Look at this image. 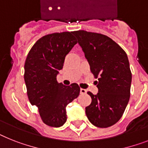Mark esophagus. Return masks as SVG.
I'll return each instance as SVG.
<instances>
[{"mask_svg":"<svg viewBox=\"0 0 148 148\" xmlns=\"http://www.w3.org/2000/svg\"><path fill=\"white\" fill-rule=\"evenodd\" d=\"M86 93H87V90H86V89H84V88L80 89V94H82V95H85V94Z\"/></svg>","mask_w":148,"mask_h":148,"instance_id":"esophagus-1","label":"esophagus"}]
</instances>
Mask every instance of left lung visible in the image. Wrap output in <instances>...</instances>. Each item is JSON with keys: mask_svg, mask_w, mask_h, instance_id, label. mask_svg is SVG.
Wrapping results in <instances>:
<instances>
[{"mask_svg": "<svg viewBox=\"0 0 148 148\" xmlns=\"http://www.w3.org/2000/svg\"><path fill=\"white\" fill-rule=\"evenodd\" d=\"M73 34L98 79V93L88 92L91 103L85 107L86 116L95 126H111L123 116L130 97L132 73L126 53L107 35L84 30Z\"/></svg>", "mask_w": 148, "mask_h": 148, "instance_id": "left-lung-1", "label": "left lung"}]
</instances>
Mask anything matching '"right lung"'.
Segmentation results:
<instances>
[{"label": "right lung", "mask_w": 148, "mask_h": 148, "mask_svg": "<svg viewBox=\"0 0 148 148\" xmlns=\"http://www.w3.org/2000/svg\"><path fill=\"white\" fill-rule=\"evenodd\" d=\"M76 44L72 32L49 34L35 42L25 59L24 80L28 97L49 126L60 127L66 123V107L80 92L76 83L66 86L57 81L66 56Z\"/></svg>", "instance_id": "obj_1"}]
</instances>
